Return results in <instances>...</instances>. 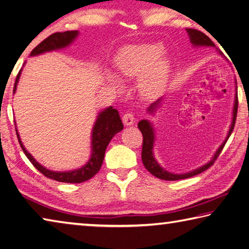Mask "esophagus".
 <instances>
[{"mask_svg": "<svg viewBox=\"0 0 249 249\" xmlns=\"http://www.w3.org/2000/svg\"><path fill=\"white\" fill-rule=\"evenodd\" d=\"M123 120H124V124L125 125H132L135 121L134 115L132 114V112H125L123 117Z\"/></svg>", "mask_w": 249, "mask_h": 249, "instance_id": "esophagus-1", "label": "esophagus"}]
</instances>
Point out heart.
<instances>
[{"mask_svg":"<svg viewBox=\"0 0 249 249\" xmlns=\"http://www.w3.org/2000/svg\"><path fill=\"white\" fill-rule=\"evenodd\" d=\"M163 48L160 43H147L126 46L117 57V70L123 78H133L150 69L145 77L144 87L148 92H157L165 81L167 60L160 55ZM111 81L115 77L109 74Z\"/></svg>","mask_w":249,"mask_h":249,"instance_id":"heart-1","label":"heart"}]
</instances>
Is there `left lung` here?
Here are the masks:
<instances>
[{
	"label": "left lung",
	"mask_w": 249,
	"mask_h": 249,
	"mask_svg": "<svg viewBox=\"0 0 249 249\" xmlns=\"http://www.w3.org/2000/svg\"><path fill=\"white\" fill-rule=\"evenodd\" d=\"M186 32L190 36L191 43L193 44V46H196V48H198V46H213V48H214V46H215L213 42L210 40L209 37L206 36L205 34H203L201 31H198L196 29H192V28H187ZM220 54H222L221 52H220ZM235 89H236V91H235V98H234V106H233V112H232L231 126H230L226 140L223 141V143L220 145L219 148L217 149V152L214 153L213 157L212 158V160H209L207 163H206V165L201 166L199 168H196V169H194V170H192L190 172H186V173H180V175H178V173H172V172L167 171L165 168H162L160 165H159L156 159H155V157H154L153 148H154V144H155V130H154L153 124L151 123V121H148L146 119H143L138 124V126H139L141 132H142V134H143L142 161H143L144 167L146 168L153 176L158 178V179L167 180V181H176V180L186 179V178H191V177H194L196 175H199V173H201L203 171L207 170V169L210 166H213L214 160L218 158L220 153H221L222 148L224 147V145H226L228 139L230 138V135H231L232 131L234 129V124H235L236 115H237V105H238L237 87L236 86H235ZM161 102H162V97L159 98V100H157L156 102H154L153 104L147 108V111L149 112V114L154 115V112L157 110L159 106H160Z\"/></svg>",
	"instance_id": "left-lung-1"
}]
</instances>
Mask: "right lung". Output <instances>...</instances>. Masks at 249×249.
<instances>
[{
    "label": "right lung",
    "instance_id": "1",
    "mask_svg": "<svg viewBox=\"0 0 249 249\" xmlns=\"http://www.w3.org/2000/svg\"><path fill=\"white\" fill-rule=\"evenodd\" d=\"M78 35L79 32L77 30L56 32V34L51 35L50 36L46 37L45 40L42 41L39 45L36 46L30 53V56H36L46 53V52L57 51L60 49L67 48L68 45L72 43L74 39L78 36ZM20 74L21 70L18 72L16 77L15 86H14V93L16 92L17 83L19 81ZM15 129L18 141H19V144L23 153L26 154V156L31 161L32 165H34L42 175H44L46 178H50V179L58 182L81 183L91 179V178L94 177L98 172V170H100L103 160H104L107 145L109 144L110 140L114 138L117 133L120 132V131L124 129V124L119 117L118 110L115 109L112 106L107 107V108L103 109L101 112H98L91 134L90 159H89L86 165L82 166L81 168L74 169V170L71 171H53L49 170V169H46L45 167L40 165V163L32 157V155L27 151L25 146H23L19 138V134H18L17 128Z\"/></svg>",
    "mask_w": 249,
    "mask_h": 249
}]
</instances>
